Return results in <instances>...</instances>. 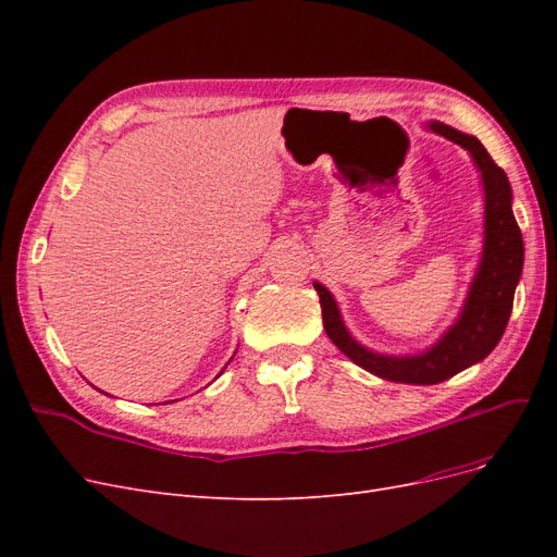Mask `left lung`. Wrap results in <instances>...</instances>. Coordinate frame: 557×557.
<instances>
[{
  "label": "left lung",
  "mask_w": 557,
  "mask_h": 557,
  "mask_svg": "<svg viewBox=\"0 0 557 557\" xmlns=\"http://www.w3.org/2000/svg\"><path fill=\"white\" fill-rule=\"evenodd\" d=\"M428 127L469 150V156L476 162V170L481 172L485 193L483 256L458 320L446 330L440 342L418 352V356H383V352L369 350L352 339L332 293L325 285L313 283L320 297V309H323V325L332 344L374 376L413 385L442 383L491 356V350L499 344L504 330H507L513 309V293L522 274V256H525L522 234L511 209V185L502 166L495 164L483 144L471 134L436 121Z\"/></svg>",
  "instance_id": "left-lung-1"
}]
</instances>
